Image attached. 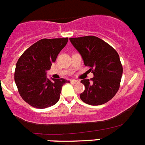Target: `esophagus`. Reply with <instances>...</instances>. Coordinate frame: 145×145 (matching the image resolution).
<instances>
[{
    "label": "esophagus",
    "mask_w": 145,
    "mask_h": 145,
    "mask_svg": "<svg viewBox=\"0 0 145 145\" xmlns=\"http://www.w3.org/2000/svg\"><path fill=\"white\" fill-rule=\"evenodd\" d=\"M70 82H71L72 84H78V83H79V80H70Z\"/></svg>",
    "instance_id": "obj_1"
}]
</instances>
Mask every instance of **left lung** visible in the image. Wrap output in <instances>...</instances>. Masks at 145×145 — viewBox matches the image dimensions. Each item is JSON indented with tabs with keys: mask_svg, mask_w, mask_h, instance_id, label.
I'll return each instance as SVG.
<instances>
[{
	"mask_svg": "<svg viewBox=\"0 0 145 145\" xmlns=\"http://www.w3.org/2000/svg\"><path fill=\"white\" fill-rule=\"evenodd\" d=\"M70 40L93 74L91 80L80 81L85 86L80 95L81 100L90 105H101L110 100L118 91L123 74L118 52L96 36L70 38Z\"/></svg>",
	"mask_w": 145,
	"mask_h": 145,
	"instance_id": "left-lung-1",
	"label": "left lung"
}]
</instances>
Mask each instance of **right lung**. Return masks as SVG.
<instances>
[{"instance_id": "obj_1", "label": "right lung", "mask_w": 145, "mask_h": 145, "mask_svg": "<svg viewBox=\"0 0 145 145\" xmlns=\"http://www.w3.org/2000/svg\"><path fill=\"white\" fill-rule=\"evenodd\" d=\"M67 41V38H43L32 45L18 59L15 83L22 98L32 107L43 109L54 105L59 99L62 86L70 83L63 78L50 80L46 77V71Z\"/></svg>"}]
</instances>
